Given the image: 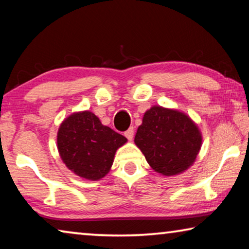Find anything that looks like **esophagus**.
Wrapping results in <instances>:
<instances>
[{"instance_id": "34e87169", "label": "esophagus", "mask_w": 249, "mask_h": 249, "mask_svg": "<svg viewBox=\"0 0 249 249\" xmlns=\"http://www.w3.org/2000/svg\"><path fill=\"white\" fill-rule=\"evenodd\" d=\"M125 136H126V139H127L128 141H132L133 137H134V128L133 127H129L127 131L125 132Z\"/></svg>"}]
</instances>
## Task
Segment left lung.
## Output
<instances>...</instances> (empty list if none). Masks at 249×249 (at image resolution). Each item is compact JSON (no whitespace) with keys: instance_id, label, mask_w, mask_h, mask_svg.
<instances>
[{"instance_id":"obj_1","label":"left lung","mask_w":249,"mask_h":249,"mask_svg":"<svg viewBox=\"0 0 249 249\" xmlns=\"http://www.w3.org/2000/svg\"><path fill=\"white\" fill-rule=\"evenodd\" d=\"M202 133L192 118L177 109L152 106L146 110L134 142L154 171L178 175L194 164Z\"/></svg>"}]
</instances>
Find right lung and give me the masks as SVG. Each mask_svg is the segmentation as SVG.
Here are the masks:
<instances>
[{"instance_id": "1", "label": "right lung", "mask_w": 249, "mask_h": 249, "mask_svg": "<svg viewBox=\"0 0 249 249\" xmlns=\"http://www.w3.org/2000/svg\"><path fill=\"white\" fill-rule=\"evenodd\" d=\"M127 139L101 123L89 110L66 117L57 132V149L63 163L74 174L98 180L112 167L114 156Z\"/></svg>"}]
</instances>
